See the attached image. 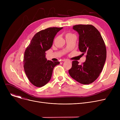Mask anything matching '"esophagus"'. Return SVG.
I'll use <instances>...</instances> for the list:
<instances>
[{"instance_id": "1", "label": "esophagus", "mask_w": 120, "mask_h": 120, "mask_svg": "<svg viewBox=\"0 0 120 120\" xmlns=\"http://www.w3.org/2000/svg\"><path fill=\"white\" fill-rule=\"evenodd\" d=\"M67 59H64L63 60V61H67Z\"/></svg>"}]
</instances>
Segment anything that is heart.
Instances as JSON below:
<instances>
[{
	"instance_id": "1",
	"label": "heart",
	"mask_w": 120,
	"mask_h": 120,
	"mask_svg": "<svg viewBox=\"0 0 120 120\" xmlns=\"http://www.w3.org/2000/svg\"><path fill=\"white\" fill-rule=\"evenodd\" d=\"M72 34H72L71 33H66L65 34V37H68V36L71 35H72Z\"/></svg>"
}]
</instances>
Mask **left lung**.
<instances>
[{"instance_id":"8db88e82","label":"left lung","mask_w":120,"mask_h":120,"mask_svg":"<svg viewBox=\"0 0 120 120\" xmlns=\"http://www.w3.org/2000/svg\"><path fill=\"white\" fill-rule=\"evenodd\" d=\"M73 29L79 34V49L86 55V60L81 65L73 61L68 73L78 82L88 85L95 81L103 70L106 57L105 45L98 30L92 25H76Z\"/></svg>"}]
</instances>
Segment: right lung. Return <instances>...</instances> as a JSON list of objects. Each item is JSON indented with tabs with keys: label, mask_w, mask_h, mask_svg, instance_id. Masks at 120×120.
I'll return each instance as SVG.
<instances>
[{
	"label": "right lung",
	"mask_w": 120,
	"mask_h": 120,
	"mask_svg": "<svg viewBox=\"0 0 120 120\" xmlns=\"http://www.w3.org/2000/svg\"><path fill=\"white\" fill-rule=\"evenodd\" d=\"M63 28L51 27L37 33L24 52V68L30 82L36 87L45 86L52 76L54 67L58 61L47 60L46 52L52 45L53 39Z\"/></svg>",
	"instance_id": "add662e5"
}]
</instances>
